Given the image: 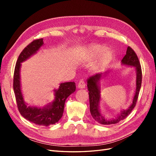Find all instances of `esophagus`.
Returning a JSON list of instances; mask_svg holds the SVG:
<instances>
[{
  "instance_id": "1",
  "label": "esophagus",
  "mask_w": 156,
  "mask_h": 156,
  "mask_svg": "<svg viewBox=\"0 0 156 156\" xmlns=\"http://www.w3.org/2000/svg\"><path fill=\"white\" fill-rule=\"evenodd\" d=\"M85 87V83L83 80H80L79 83H78V88H84Z\"/></svg>"
}]
</instances>
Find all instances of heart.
<instances>
[{
  "label": "heart",
  "instance_id": "obj_1",
  "mask_svg": "<svg viewBox=\"0 0 156 156\" xmlns=\"http://www.w3.org/2000/svg\"><path fill=\"white\" fill-rule=\"evenodd\" d=\"M84 56L87 60H91L98 57L96 66L98 68H103L111 62L112 58L113 53L111 50L107 49L104 45L94 44L84 51Z\"/></svg>",
  "mask_w": 156,
  "mask_h": 156
}]
</instances>
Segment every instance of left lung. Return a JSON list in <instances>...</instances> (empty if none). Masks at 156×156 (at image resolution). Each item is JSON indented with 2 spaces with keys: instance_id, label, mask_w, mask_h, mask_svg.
Returning <instances> with one entry per match:
<instances>
[{
  "instance_id": "left-lung-1",
  "label": "left lung",
  "mask_w": 156,
  "mask_h": 156,
  "mask_svg": "<svg viewBox=\"0 0 156 156\" xmlns=\"http://www.w3.org/2000/svg\"><path fill=\"white\" fill-rule=\"evenodd\" d=\"M122 63L125 65L131 66L135 67L136 72V91L133 100L132 104L127 110H123L120 114L113 119H107L103 117L99 109V103L100 101V88L99 87V81L101 77L102 73H98L89 77L87 80L88 90L89 91V101H90V111L94 120L98 122L101 124L110 125L114 124L119 122L120 120H124L128 116L133 108L135 107L136 101H137L139 93L142 83V69H141L140 64L135 52L128 47L126 51V55L122 60Z\"/></svg>"
}]
</instances>
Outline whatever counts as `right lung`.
Returning <instances> with one entry per match:
<instances>
[{
    "instance_id": "right-lung-1",
    "label": "right lung",
    "mask_w": 156,
    "mask_h": 156,
    "mask_svg": "<svg viewBox=\"0 0 156 156\" xmlns=\"http://www.w3.org/2000/svg\"><path fill=\"white\" fill-rule=\"evenodd\" d=\"M44 44L43 39L35 40L28 45L19 56L13 74V90L18 110L20 114L36 125L48 126L55 124L62 116L66 100L76 89L74 82L61 83L58 90H55V100L44 108L28 107L23 100L21 90L20 68L21 62L35 54Z\"/></svg>"
}]
</instances>
